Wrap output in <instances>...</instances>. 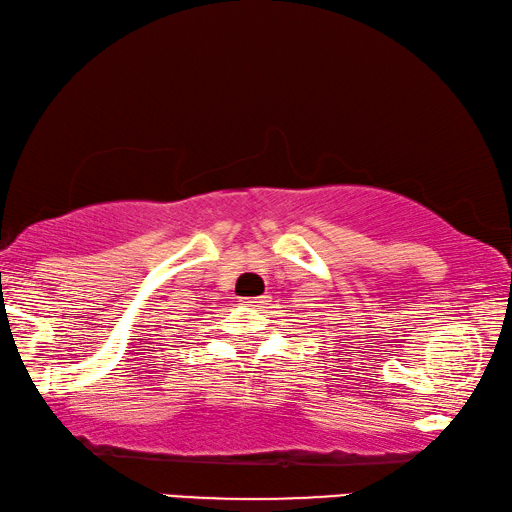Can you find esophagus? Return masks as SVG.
<instances>
[{"mask_svg": "<svg viewBox=\"0 0 512 512\" xmlns=\"http://www.w3.org/2000/svg\"><path fill=\"white\" fill-rule=\"evenodd\" d=\"M243 303H246V305H259V303H262V296H250V298H243Z\"/></svg>", "mask_w": 512, "mask_h": 512, "instance_id": "obj_1", "label": "esophagus"}]
</instances>
